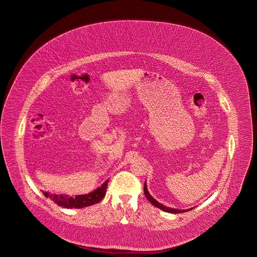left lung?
Segmentation results:
<instances>
[{"instance_id":"obj_1","label":"left lung","mask_w":257,"mask_h":257,"mask_svg":"<svg viewBox=\"0 0 257 257\" xmlns=\"http://www.w3.org/2000/svg\"><path fill=\"white\" fill-rule=\"evenodd\" d=\"M144 194H145V197L147 198V200L152 204V205H155L156 207H158V208H160V209H162V210H164L165 212H169V213H183V212H186V211H188V210H191L192 208H188V209H176V208H171V207H167V206H165V205H162V204H160L159 202H157L156 200H155L154 198L152 197V196L149 194V192H148V190H147V186H146V183H144Z\"/></svg>"}]
</instances>
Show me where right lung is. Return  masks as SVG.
<instances>
[{
  "instance_id": "right-lung-1",
  "label": "right lung",
  "mask_w": 257,
  "mask_h": 257,
  "mask_svg": "<svg viewBox=\"0 0 257 257\" xmlns=\"http://www.w3.org/2000/svg\"><path fill=\"white\" fill-rule=\"evenodd\" d=\"M107 183H108V181L105 182L101 186H99L94 191H92L89 194H85V195L69 197V196L66 195L49 194L48 192H44V195L48 198H51L52 201L59 206H63L66 208H82V207L97 204L102 200L104 196L106 194Z\"/></svg>"
}]
</instances>
